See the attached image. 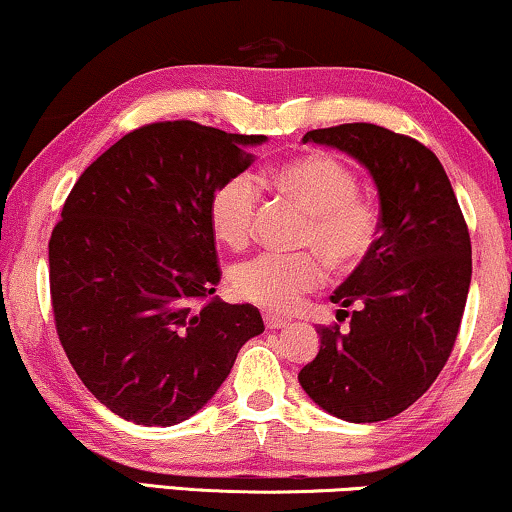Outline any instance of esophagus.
I'll list each match as a JSON object with an SVG mask.
<instances>
[{
	"label": "esophagus",
	"instance_id": "esophagus-1",
	"mask_svg": "<svg viewBox=\"0 0 512 512\" xmlns=\"http://www.w3.org/2000/svg\"><path fill=\"white\" fill-rule=\"evenodd\" d=\"M263 321H265V326H268V328H286V326H289V319L279 317V314H272V312H265Z\"/></svg>",
	"mask_w": 512,
	"mask_h": 512
}]
</instances>
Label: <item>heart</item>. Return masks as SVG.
<instances>
[{"label":"heart","instance_id":"1","mask_svg":"<svg viewBox=\"0 0 512 512\" xmlns=\"http://www.w3.org/2000/svg\"><path fill=\"white\" fill-rule=\"evenodd\" d=\"M261 184L275 188L307 212L300 233L305 254L265 251L235 265L230 282L240 298L268 310H291L298 300L324 284L326 263L338 272L361 268L380 242V209L363 198L354 172L338 158L314 151L284 160L261 174ZM258 191L247 174L223 181L209 200V226L216 240L240 249L254 233ZM327 261L324 262L323 258Z\"/></svg>","mask_w":512,"mask_h":512}]
</instances>
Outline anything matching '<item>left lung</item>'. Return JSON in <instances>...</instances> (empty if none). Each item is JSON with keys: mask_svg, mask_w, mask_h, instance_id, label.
Returning a JSON list of instances; mask_svg holds the SVG:
<instances>
[{"mask_svg": "<svg viewBox=\"0 0 512 512\" xmlns=\"http://www.w3.org/2000/svg\"><path fill=\"white\" fill-rule=\"evenodd\" d=\"M366 167L380 195V242L331 300L349 326H319L300 387L333 417L382 422L410 408L450 359L471 286V237L436 153L373 123L310 130ZM353 312L347 313L346 307Z\"/></svg>", "mask_w": 512, "mask_h": 512, "instance_id": "obj_1", "label": "left lung"}]
</instances>
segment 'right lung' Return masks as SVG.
<instances>
[{
  "label": "right lung",
  "mask_w": 512,
  "mask_h": 512,
  "mask_svg": "<svg viewBox=\"0 0 512 512\" xmlns=\"http://www.w3.org/2000/svg\"><path fill=\"white\" fill-rule=\"evenodd\" d=\"M265 139L151 123L118 139L69 193L48 242L55 328L76 375L118 417L184 422L263 333L254 305L212 298L221 270L209 200Z\"/></svg>",
  "instance_id": "add662e5"
}]
</instances>
